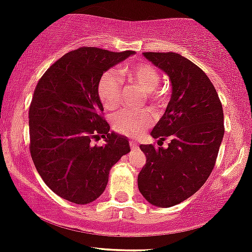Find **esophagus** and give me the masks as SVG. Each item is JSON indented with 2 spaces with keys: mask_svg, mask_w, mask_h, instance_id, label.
<instances>
[{
  "mask_svg": "<svg viewBox=\"0 0 252 252\" xmlns=\"http://www.w3.org/2000/svg\"><path fill=\"white\" fill-rule=\"evenodd\" d=\"M129 146H131L132 150H135V149L139 148V146H138V144L135 143V141H131V143H129Z\"/></svg>",
  "mask_w": 252,
  "mask_h": 252,
  "instance_id": "obj_1",
  "label": "esophagus"
}]
</instances>
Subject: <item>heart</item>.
<instances>
[{
	"mask_svg": "<svg viewBox=\"0 0 252 252\" xmlns=\"http://www.w3.org/2000/svg\"><path fill=\"white\" fill-rule=\"evenodd\" d=\"M124 77L132 83L138 84L146 93L148 100L155 107L165 103V95L158 89L160 75L154 65L148 63L134 64L123 70ZM123 80L117 70L109 69L102 73L98 80L97 93L104 108L114 109L120 102ZM154 123V115L150 111H125L119 112L113 118V127L119 133L131 138H137Z\"/></svg>",
	"mask_w": 252,
	"mask_h": 252,
	"instance_id": "heart-1",
	"label": "heart"
}]
</instances>
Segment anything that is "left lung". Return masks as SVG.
Instances as JSON below:
<instances>
[{
  "label": "left lung",
  "mask_w": 252,
  "mask_h": 252,
  "mask_svg": "<svg viewBox=\"0 0 252 252\" xmlns=\"http://www.w3.org/2000/svg\"><path fill=\"white\" fill-rule=\"evenodd\" d=\"M144 57L168 75L171 98L152 129L168 148L143 145L146 163L138 175V188L157 207L179 205L202 187L216 164L224 137V113L210 78L179 53L145 52Z\"/></svg>",
  "instance_id": "8db88e82"
}]
</instances>
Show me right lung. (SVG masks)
<instances>
[{"mask_svg": "<svg viewBox=\"0 0 252 252\" xmlns=\"http://www.w3.org/2000/svg\"><path fill=\"white\" fill-rule=\"evenodd\" d=\"M132 55L81 47L51 65L36 84L30 107L31 156L47 187L67 201L97 199L112 166L131 151L126 137L109 132L97 84L103 72ZM100 136L104 145L93 146Z\"/></svg>", "mask_w": 252, "mask_h": 252, "instance_id": "add662e5", "label": "right lung"}]
</instances>
